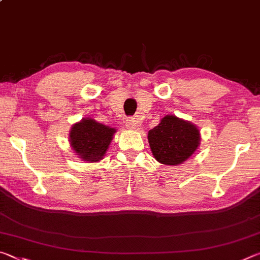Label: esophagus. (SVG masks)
Here are the masks:
<instances>
[{"label":"esophagus","mask_w":260,"mask_h":260,"mask_svg":"<svg viewBox=\"0 0 260 260\" xmlns=\"http://www.w3.org/2000/svg\"><path fill=\"white\" fill-rule=\"evenodd\" d=\"M136 124H138V122H136L135 118H133V117L127 118V120H126V127H128V128H131V129H134L135 127H136Z\"/></svg>","instance_id":"obj_1"}]
</instances>
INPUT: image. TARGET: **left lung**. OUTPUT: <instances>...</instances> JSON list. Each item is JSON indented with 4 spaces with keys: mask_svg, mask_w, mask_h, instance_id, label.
I'll return each mask as SVG.
<instances>
[{
    "mask_svg": "<svg viewBox=\"0 0 260 260\" xmlns=\"http://www.w3.org/2000/svg\"><path fill=\"white\" fill-rule=\"evenodd\" d=\"M149 144L153 157L165 165L187 160L200 146V131L195 125L175 116H165L149 131Z\"/></svg>",
    "mask_w": 260,
    "mask_h": 260,
    "instance_id": "obj_1",
    "label": "left lung"
}]
</instances>
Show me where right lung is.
Segmentation results:
<instances>
[{"mask_svg":"<svg viewBox=\"0 0 260 260\" xmlns=\"http://www.w3.org/2000/svg\"><path fill=\"white\" fill-rule=\"evenodd\" d=\"M114 132V128L87 118L73 125L70 142L73 150L83 160L99 161L107 152Z\"/></svg>","mask_w":260,"mask_h":260,"instance_id":"right-lung-1","label":"right lung"}]
</instances>
